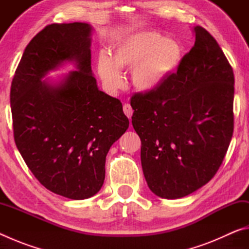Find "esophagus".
<instances>
[{
  "mask_svg": "<svg viewBox=\"0 0 249 249\" xmlns=\"http://www.w3.org/2000/svg\"><path fill=\"white\" fill-rule=\"evenodd\" d=\"M123 111L125 113V115L128 117V119H132V115H133V108L130 107V104L128 103H125L123 105Z\"/></svg>",
  "mask_w": 249,
  "mask_h": 249,
  "instance_id": "34e87169",
  "label": "esophagus"
}]
</instances>
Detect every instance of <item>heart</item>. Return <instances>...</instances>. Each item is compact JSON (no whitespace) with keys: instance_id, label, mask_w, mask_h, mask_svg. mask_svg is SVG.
<instances>
[{"instance_id":"obj_1","label":"heart","mask_w":249,"mask_h":249,"mask_svg":"<svg viewBox=\"0 0 249 249\" xmlns=\"http://www.w3.org/2000/svg\"><path fill=\"white\" fill-rule=\"evenodd\" d=\"M182 58L176 40L153 31L137 32L115 45L112 58L101 54L98 72L109 90H119L124 80L121 70L132 69V82L138 91L153 92L175 72Z\"/></svg>"}]
</instances>
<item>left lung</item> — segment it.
I'll use <instances>...</instances> for the list:
<instances>
[{
  "mask_svg": "<svg viewBox=\"0 0 249 249\" xmlns=\"http://www.w3.org/2000/svg\"><path fill=\"white\" fill-rule=\"evenodd\" d=\"M178 70L157 90L135 93L133 127L156 196L180 199L203 187L222 165L234 129V73L217 41L201 26Z\"/></svg>",
  "mask_w": 249,
  "mask_h": 249,
  "instance_id": "8db88e82",
  "label": "left lung"
}]
</instances>
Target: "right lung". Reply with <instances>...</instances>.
Segmentation results:
<instances>
[{
    "label": "right lung",
    "mask_w": 249,
    "mask_h": 249,
    "mask_svg": "<svg viewBox=\"0 0 249 249\" xmlns=\"http://www.w3.org/2000/svg\"><path fill=\"white\" fill-rule=\"evenodd\" d=\"M87 23L52 24L29 41L11 86L16 147L36 179L72 200L102 188L109 147L128 128L119 99L100 91L91 70ZM75 62L58 84L42 78L65 62Z\"/></svg>",
    "instance_id": "obj_1"
}]
</instances>
